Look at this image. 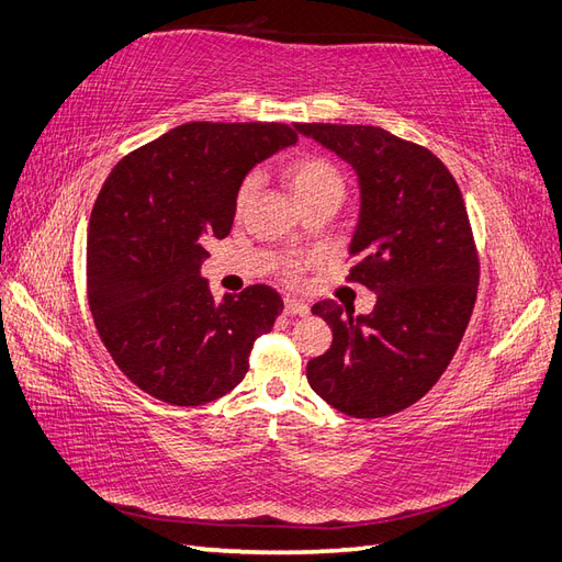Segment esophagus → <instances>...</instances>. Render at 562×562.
Masks as SVG:
<instances>
[{
    "mask_svg": "<svg viewBox=\"0 0 562 562\" xmlns=\"http://www.w3.org/2000/svg\"><path fill=\"white\" fill-rule=\"evenodd\" d=\"M283 313L285 315H301V317H305L307 313H310V305L307 303H303V301H297V297H285L283 301Z\"/></svg>",
    "mask_w": 562,
    "mask_h": 562,
    "instance_id": "esophagus-1",
    "label": "esophagus"
}]
</instances>
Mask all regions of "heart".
Masks as SVG:
<instances>
[{"mask_svg": "<svg viewBox=\"0 0 562 562\" xmlns=\"http://www.w3.org/2000/svg\"><path fill=\"white\" fill-rule=\"evenodd\" d=\"M289 180L297 202H305V199L322 196V194H336V196L344 194L341 170L324 156L307 154L291 160ZM259 184H261L259 172H249V176L243 178V182L238 184V192H235V214H243V211L249 206V202H252L255 194L259 192ZM297 273H301V265H297L295 259L285 261V277L295 279Z\"/></svg>", "mask_w": 562, "mask_h": 562, "instance_id": "1", "label": "heart"}]
</instances>
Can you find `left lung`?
<instances>
[{
    "instance_id": "left-lung-1",
    "label": "left lung",
    "mask_w": 562,
    "mask_h": 562,
    "mask_svg": "<svg viewBox=\"0 0 562 562\" xmlns=\"http://www.w3.org/2000/svg\"><path fill=\"white\" fill-rule=\"evenodd\" d=\"M351 164L360 218L348 281L378 293L370 315L313 305L331 346L307 363L313 390L346 416L416 404L450 366L479 293V249L452 172L426 146L370 124H295Z\"/></svg>"
}]
</instances>
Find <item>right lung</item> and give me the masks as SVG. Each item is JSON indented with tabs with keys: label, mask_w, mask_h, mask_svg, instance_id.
Returning a JSON list of instances; mask_svg holds the SVG:
<instances>
[{
	"label": "right lung",
	"mask_w": 562,
	"mask_h": 562,
	"mask_svg": "<svg viewBox=\"0 0 562 562\" xmlns=\"http://www.w3.org/2000/svg\"><path fill=\"white\" fill-rule=\"evenodd\" d=\"M297 142L283 122H187L124 156L98 194L86 291L98 336L142 392L202 406L235 390L281 315L265 283L211 295L206 238H226L235 192L259 160Z\"/></svg>",
	"instance_id": "obj_1"
}]
</instances>
